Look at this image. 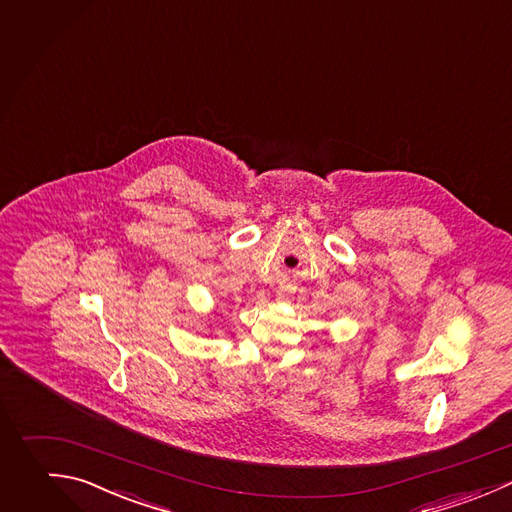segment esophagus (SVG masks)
Wrapping results in <instances>:
<instances>
[{
    "mask_svg": "<svg viewBox=\"0 0 512 512\" xmlns=\"http://www.w3.org/2000/svg\"><path fill=\"white\" fill-rule=\"evenodd\" d=\"M278 298H280V300H288V296H286V294H282V292L278 294Z\"/></svg>",
    "mask_w": 512,
    "mask_h": 512,
    "instance_id": "1",
    "label": "esophagus"
}]
</instances>
